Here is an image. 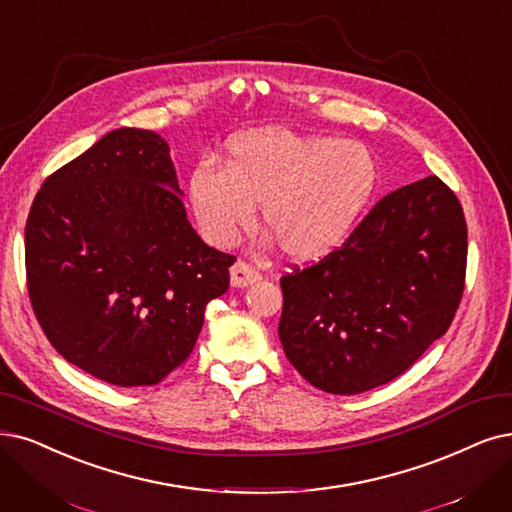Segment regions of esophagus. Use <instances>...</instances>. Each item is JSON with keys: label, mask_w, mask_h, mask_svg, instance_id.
<instances>
[{"label": "esophagus", "mask_w": 512, "mask_h": 512, "mask_svg": "<svg viewBox=\"0 0 512 512\" xmlns=\"http://www.w3.org/2000/svg\"><path fill=\"white\" fill-rule=\"evenodd\" d=\"M260 279L258 271L252 269L248 262L237 260L231 267V285L233 288H248L250 283H256Z\"/></svg>", "instance_id": "34e87169"}]
</instances>
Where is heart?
Returning a JSON list of instances; mask_svg holds the SVG:
<instances>
[{"mask_svg":"<svg viewBox=\"0 0 512 512\" xmlns=\"http://www.w3.org/2000/svg\"><path fill=\"white\" fill-rule=\"evenodd\" d=\"M378 182L372 151L355 140L260 128L233 138L222 168L201 163L189 201L212 245L229 248L260 218L281 252L313 262L349 237Z\"/></svg>","mask_w":512,"mask_h":512,"instance_id":"b5f03b06","label":"heart"}]
</instances>
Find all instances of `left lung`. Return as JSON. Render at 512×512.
<instances>
[{
	"label": "left lung",
	"instance_id": "8db88e82",
	"mask_svg": "<svg viewBox=\"0 0 512 512\" xmlns=\"http://www.w3.org/2000/svg\"><path fill=\"white\" fill-rule=\"evenodd\" d=\"M466 245L460 201L437 176L388 193L338 250L281 277L285 357L332 395L395 380L452 323Z\"/></svg>",
	"mask_w": 512,
	"mask_h": 512
}]
</instances>
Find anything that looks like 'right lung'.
I'll use <instances>...</instances> for the list:
<instances>
[{
	"label": "right lung",
	"instance_id": "1",
	"mask_svg": "<svg viewBox=\"0 0 512 512\" xmlns=\"http://www.w3.org/2000/svg\"><path fill=\"white\" fill-rule=\"evenodd\" d=\"M233 256L187 220L168 142L119 128L39 189L25 264L54 349L115 386H151L185 361L206 304L229 290Z\"/></svg>",
	"mask_w": 512,
	"mask_h": 512
}]
</instances>
